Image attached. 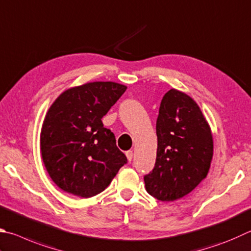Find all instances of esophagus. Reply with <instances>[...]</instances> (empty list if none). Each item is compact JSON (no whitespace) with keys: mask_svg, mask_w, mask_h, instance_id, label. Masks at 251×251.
Here are the masks:
<instances>
[{"mask_svg":"<svg viewBox=\"0 0 251 251\" xmlns=\"http://www.w3.org/2000/svg\"><path fill=\"white\" fill-rule=\"evenodd\" d=\"M133 151L131 150H128V151H126V157H127V160L131 161V159H133Z\"/></svg>","mask_w":251,"mask_h":251,"instance_id":"obj_1","label":"esophagus"}]
</instances>
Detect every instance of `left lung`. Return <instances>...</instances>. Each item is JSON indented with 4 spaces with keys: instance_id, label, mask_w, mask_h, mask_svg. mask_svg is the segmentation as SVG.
<instances>
[{
    "instance_id": "1",
    "label": "left lung",
    "mask_w": 251,
    "mask_h": 251,
    "mask_svg": "<svg viewBox=\"0 0 251 251\" xmlns=\"http://www.w3.org/2000/svg\"><path fill=\"white\" fill-rule=\"evenodd\" d=\"M156 130V165L144 177L146 190L160 201H177L207 176L214 151L211 127L192 98L171 89L161 100Z\"/></svg>"
}]
</instances>
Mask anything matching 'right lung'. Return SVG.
<instances>
[{"label": "right lung", "mask_w": 251, "mask_h": 251, "mask_svg": "<svg viewBox=\"0 0 251 251\" xmlns=\"http://www.w3.org/2000/svg\"><path fill=\"white\" fill-rule=\"evenodd\" d=\"M127 86L112 81L72 86L49 107L40 130V152L59 189L81 198L105 190L127 158L102 118Z\"/></svg>", "instance_id": "right-lung-1"}]
</instances>
